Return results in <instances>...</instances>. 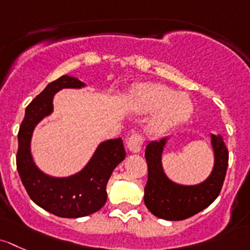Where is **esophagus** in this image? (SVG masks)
Returning <instances> with one entry per match:
<instances>
[{"label": "esophagus", "instance_id": "34e87169", "mask_svg": "<svg viewBox=\"0 0 250 250\" xmlns=\"http://www.w3.org/2000/svg\"><path fill=\"white\" fill-rule=\"evenodd\" d=\"M142 144H143V140L138 133H133L127 141V146H128V150L131 153L136 154V153H140L141 149H142Z\"/></svg>", "mask_w": 250, "mask_h": 250}]
</instances>
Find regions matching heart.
I'll list each match as a JSON object with an SVG mask.
<instances>
[{
	"label": "heart",
	"instance_id": "1",
	"mask_svg": "<svg viewBox=\"0 0 250 250\" xmlns=\"http://www.w3.org/2000/svg\"><path fill=\"white\" fill-rule=\"evenodd\" d=\"M125 107L135 113L154 112L146 128L161 135L188 122L194 113V104L187 94H177L161 83H142L133 86L125 97Z\"/></svg>",
	"mask_w": 250,
	"mask_h": 250
}]
</instances>
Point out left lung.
Returning a JSON list of instances; mask_svg holds the SVG:
<instances>
[{"label": "left lung", "instance_id": "left-lung-1", "mask_svg": "<svg viewBox=\"0 0 250 250\" xmlns=\"http://www.w3.org/2000/svg\"><path fill=\"white\" fill-rule=\"evenodd\" d=\"M169 137L150 142L146 148L148 182L144 188V203L155 217L165 220H184L207 208L219 195L229 163V151L220 133H210L214 164L205 181L184 185L171 181L165 173L163 153Z\"/></svg>", "mask_w": 250, "mask_h": 250}]
</instances>
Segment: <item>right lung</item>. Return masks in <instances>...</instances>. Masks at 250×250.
I'll use <instances>...</instances> for the list:
<instances>
[{"instance_id":"add662e5","label":"right lung","mask_w":250,"mask_h":250,"mask_svg":"<svg viewBox=\"0 0 250 250\" xmlns=\"http://www.w3.org/2000/svg\"><path fill=\"white\" fill-rule=\"evenodd\" d=\"M86 84L72 76L49 83L25 110L18 133L17 168L33 202L61 218H82L104 207L107 183L115 167L125 159L122 138L104 141L83 168L68 177H54L38 168L31 153V140L36 126L53 113L54 95L62 89H82Z\"/></svg>"}]
</instances>
